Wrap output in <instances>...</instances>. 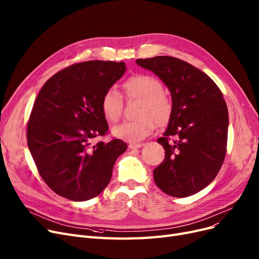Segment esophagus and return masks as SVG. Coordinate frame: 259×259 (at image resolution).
<instances>
[{
    "label": "esophagus",
    "instance_id": "1",
    "mask_svg": "<svg viewBox=\"0 0 259 259\" xmlns=\"http://www.w3.org/2000/svg\"><path fill=\"white\" fill-rule=\"evenodd\" d=\"M144 144L143 143H140V144H137V143H131L129 144V148L130 149H138V148H141L143 147Z\"/></svg>",
    "mask_w": 259,
    "mask_h": 259
}]
</instances>
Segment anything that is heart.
<instances>
[{
  "label": "heart",
  "mask_w": 259,
  "mask_h": 259,
  "mask_svg": "<svg viewBox=\"0 0 259 259\" xmlns=\"http://www.w3.org/2000/svg\"><path fill=\"white\" fill-rule=\"evenodd\" d=\"M123 91L129 99H141L136 120L123 121L112 128V134L117 139L137 143L153 132L156 123L165 125L172 113L170 97L163 92V85L159 79L151 75H133L123 82ZM100 108L106 119L116 122L122 112V97L114 88H110L100 100Z\"/></svg>",
  "instance_id": "1"
}]
</instances>
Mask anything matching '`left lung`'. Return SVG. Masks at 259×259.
<instances>
[{
    "label": "left lung",
    "mask_w": 259,
    "mask_h": 259,
    "mask_svg": "<svg viewBox=\"0 0 259 259\" xmlns=\"http://www.w3.org/2000/svg\"><path fill=\"white\" fill-rule=\"evenodd\" d=\"M169 89L172 113L157 140L165 159L153 170L156 186L167 195L184 198L205 188L218 175L227 153L229 112L210 77L170 56L138 59ZM171 137L175 140L170 141Z\"/></svg>",
    "instance_id": "1"
}]
</instances>
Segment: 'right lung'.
Returning <instances> with one entry per match:
<instances>
[{"label":"right lung","instance_id":"add662e5","mask_svg":"<svg viewBox=\"0 0 259 259\" xmlns=\"http://www.w3.org/2000/svg\"><path fill=\"white\" fill-rule=\"evenodd\" d=\"M126 71L125 62L91 60L56 73L44 83L27 123V145L41 178L72 201L98 196L127 144L92 140L109 126L100 100Z\"/></svg>","mask_w":259,"mask_h":259}]
</instances>
